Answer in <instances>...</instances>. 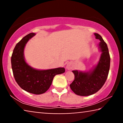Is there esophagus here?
Segmentation results:
<instances>
[{
    "instance_id": "esophagus-1",
    "label": "esophagus",
    "mask_w": 123,
    "mask_h": 123,
    "mask_svg": "<svg viewBox=\"0 0 123 123\" xmlns=\"http://www.w3.org/2000/svg\"><path fill=\"white\" fill-rule=\"evenodd\" d=\"M73 67V64L72 62H68V63H67L66 69L67 70L72 69Z\"/></svg>"
}]
</instances>
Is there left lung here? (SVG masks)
<instances>
[{
	"mask_svg": "<svg viewBox=\"0 0 123 123\" xmlns=\"http://www.w3.org/2000/svg\"><path fill=\"white\" fill-rule=\"evenodd\" d=\"M95 38L99 39L98 49L101 55L98 63L88 71L73 70L74 80L70 87L75 94L80 96H88L97 93L107 78L110 67V56L107 44L102 37L94 33Z\"/></svg>",
	"mask_w": 123,
	"mask_h": 123,
	"instance_id": "8db88e82",
	"label": "left lung"
}]
</instances>
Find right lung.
<instances>
[{
  "mask_svg": "<svg viewBox=\"0 0 123 123\" xmlns=\"http://www.w3.org/2000/svg\"><path fill=\"white\" fill-rule=\"evenodd\" d=\"M36 34L30 33L24 37L14 47L11 56L14 78L18 85L29 93L41 94L50 87L56 75L65 72L63 67L47 70L37 69L29 65L24 57V48L29 40Z\"/></svg>",
  "mask_w": 123,
  "mask_h": 123,
  "instance_id": "obj_1",
  "label": "right lung"
}]
</instances>
